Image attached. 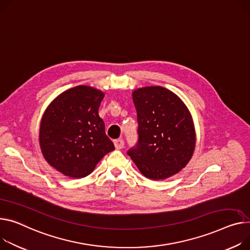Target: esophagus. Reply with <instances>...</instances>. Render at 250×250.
<instances>
[{
	"instance_id": "obj_1",
	"label": "esophagus",
	"mask_w": 250,
	"mask_h": 250,
	"mask_svg": "<svg viewBox=\"0 0 250 250\" xmlns=\"http://www.w3.org/2000/svg\"><path fill=\"white\" fill-rule=\"evenodd\" d=\"M114 145L116 149H122L124 147V140L123 139H117L114 141Z\"/></svg>"
}]
</instances>
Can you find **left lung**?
Instances as JSON below:
<instances>
[{
	"label": "left lung",
	"instance_id": "8db88e82",
	"mask_svg": "<svg viewBox=\"0 0 250 250\" xmlns=\"http://www.w3.org/2000/svg\"><path fill=\"white\" fill-rule=\"evenodd\" d=\"M137 112L138 141L127 151L141 173L160 180L186 166L195 148L191 115L178 96L160 87L133 92Z\"/></svg>",
	"mask_w": 250,
	"mask_h": 250
}]
</instances>
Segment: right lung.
<instances>
[{
    "label": "right lung",
    "instance_id": "right-lung-1",
    "mask_svg": "<svg viewBox=\"0 0 250 250\" xmlns=\"http://www.w3.org/2000/svg\"><path fill=\"white\" fill-rule=\"evenodd\" d=\"M104 93L89 86L71 88L53 100L40 126L39 140L47 162L66 176L89 175L115 149L98 109Z\"/></svg>",
    "mask_w": 250,
    "mask_h": 250
}]
</instances>
